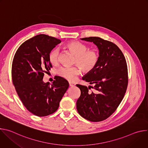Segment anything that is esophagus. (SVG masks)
<instances>
[{
    "label": "esophagus",
    "instance_id": "1",
    "mask_svg": "<svg viewBox=\"0 0 148 148\" xmlns=\"http://www.w3.org/2000/svg\"><path fill=\"white\" fill-rule=\"evenodd\" d=\"M69 85L70 87H74L75 85V84L72 82H69Z\"/></svg>",
    "mask_w": 148,
    "mask_h": 148
}]
</instances>
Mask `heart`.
<instances>
[{
  "mask_svg": "<svg viewBox=\"0 0 148 148\" xmlns=\"http://www.w3.org/2000/svg\"><path fill=\"white\" fill-rule=\"evenodd\" d=\"M66 47L75 56L73 63L77 66L73 67L63 66L58 70V74L61 77L69 81H74L81 72L92 71L97 66L99 61V53L94 49H89L88 47L77 41H71L67 43ZM50 62L54 65L59 62L60 50L53 49L49 56Z\"/></svg>",
  "mask_w": 148,
  "mask_h": 148,
  "instance_id": "1",
  "label": "heart"
}]
</instances>
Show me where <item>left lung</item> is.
<instances>
[{"mask_svg": "<svg viewBox=\"0 0 148 148\" xmlns=\"http://www.w3.org/2000/svg\"><path fill=\"white\" fill-rule=\"evenodd\" d=\"M81 39L93 42L99 50V58L96 67L82 77L94 86L76 85L81 91L77 109L84 118L100 122L116 111L124 97L128 83L127 64L122 52L112 42L98 37ZM91 88L94 92L89 90Z\"/></svg>", "mask_w": 148, "mask_h": 148, "instance_id": "8db88e82", "label": "left lung"}]
</instances>
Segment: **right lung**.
Returning <instances> with one entry per match:
<instances>
[{
  "label": "right lung",
  "mask_w": 148,
  "mask_h": 148,
  "mask_svg": "<svg viewBox=\"0 0 148 148\" xmlns=\"http://www.w3.org/2000/svg\"><path fill=\"white\" fill-rule=\"evenodd\" d=\"M61 42L47 35H37L18 47L13 60L12 77L17 94L27 110L38 116L55 112L69 87L59 76L51 85L43 81L45 73L52 67L49 54Z\"/></svg>",
  "instance_id": "1"
}]
</instances>
